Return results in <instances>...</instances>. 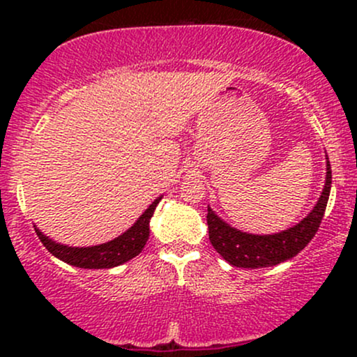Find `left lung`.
<instances>
[{"instance_id":"8db88e82","label":"left lung","mask_w":357,"mask_h":357,"mask_svg":"<svg viewBox=\"0 0 357 357\" xmlns=\"http://www.w3.org/2000/svg\"><path fill=\"white\" fill-rule=\"evenodd\" d=\"M333 171L327 161L326 186L314 210L301 223L275 235H250L228 227L208 208V230L213 248L233 267L261 268L290 260L301 253L317 233L329 199Z\"/></svg>"}]
</instances>
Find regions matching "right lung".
Here are the masks:
<instances>
[{
    "mask_svg": "<svg viewBox=\"0 0 357 357\" xmlns=\"http://www.w3.org/2000/svg\"><path fill=\"white\" fill-rule=\"evenodd\" d=\"M161 198H158L147 210L142 213L134 227H130L126 233L117 236L116 240L107 241V243L97 245V247L87 248H73L67 245H60L52 241L43 235L40 230H35L38 235L43 247L60 260L67 261L73 267L80 268H112L129 261L130 258L137 257L141 250L144 248L147 238H149V221L153 218V213L158 206Z\"/></svg>",
    "mask_w": 357,
    "mask_h": 357,
    "instance_id": "1",
    "label": "right lung"
}]
</instances>
